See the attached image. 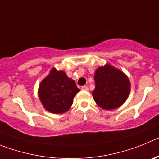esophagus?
Wrapping results in <instances>:
<instances>
[{
	"mask_svg": "<svg viewBox=\"0 0 159 159\" xmlns=\"http://www.w3.org/2000/svg\"><path fill=\"white\" fill-rule=\"evenodd\" d=\"M81 89L84 90V91H88V87H87V86H83L82 88H81Z\"/></svg>",
	"mask_w": 159,
	"mask_h": 159,
	"instance_id": "1",
	"label": "esophagus"
}]
</instances>
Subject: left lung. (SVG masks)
Returning a JSON list of instances; mask_svg holds the SVG:
<instances>
[{"label": "left lung", "instance_id": "left-lung-1", "mask_svg": "<svg viewBox=\"0 0 159 159\" xmlns=\"http://www.w3.org/2000/svg\"><path fill=\"white\" fill-rule=\"evenodd\" d=\"M94 100L105 110H113L123 105L130 91L129 79L120 70L111 64L97 68L95 73Z\"/></svg>", "mask_w": 159, "mask_h": 159}]
</instances>
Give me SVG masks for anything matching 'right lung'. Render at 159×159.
<instances>
[{"label": "right lung", "instance_id": "right-lung-1", "mask_svg": "<svg viewBox=\"0 0 159 159\" xmlns=\"http://www.w3.org/2000/svg\"><path fill=\"white\" fill-rule=\"evenodd\" d=\"M79 92L75 81L68 78L64 71L52 68L40 83L38 95L48 111L62 114L71 107L74 96Z\"/></svg>", "mask_w": 159, "mask_h": 159}]
</instances>
